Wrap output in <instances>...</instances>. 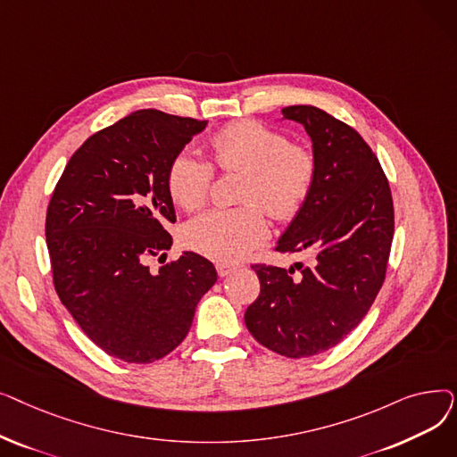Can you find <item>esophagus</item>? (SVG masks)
<instances>
[{
	"label": "esophagus",
	"mask_w": 457,
	"mask_h": 457,
	"mask_svg": "<svg viewBox=\"0 0 457 457\" xmlns=\"http://www.w3.org/2000/svg\"><path fill=\"white\" fill-rule=\"evenodd\" d=\"M237 269H238V267H237V265H231V262H219V265H216V272H219L220 278H226V276L233 274Z\"/></svg>",
	"instance_id": "34e87169"
}]
</instances>
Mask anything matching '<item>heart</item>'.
Returning <instances> with one entry per match:
<instances>
[{"label":"heart","instance_id":"1","mask_svg":"<svg viewBox=\"0 0 457 457\" xmlns=\"http://www.w3.org/2000/svg\"><path fill=\"white\" fill-rule=\"evenodd\" d=\"M214 164L226 172L243 170L241 202L229 209H211L185 229L187 245L214 261H237L265 241L267 211L289 220L305 205L317 178V157L283 131L255 120L228 124L211 138ZM214 168L205 159L181 152L168 166L166 185L185 211L205 205Z\"/></svg>","mask_w":457,"mask_h":457}]
</instances>
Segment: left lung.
Wrapping results in <instances>:
<instances>
[{
	"instance_id": "8db88e82",
	"label": "left lung",
	"mask_w": 457,
	"mask_h": 457,
	"mask_svg": "<svg viewBox=\"0 0 457 457\" xmlns=\"http://www.w3.org/2000/svg\"><path fill=\"white\" fill-rule=\"evenodd\" d=\"M313 142V190L278 241V252L311 257V265H252L261 293L246 309L253 339L285 357H311L337 346L374 303L395 233L389 181L353 128L313 105L281 109Z\"/></svg>"
}]
</instances>
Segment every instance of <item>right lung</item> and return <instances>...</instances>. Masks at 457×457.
Segmentation results:
<instances>
[{
    "mask_svg": "<svg viewBox=\"0 0 457 457\" xmlns=\"http://www.w3.org/2000/svg\"><path fill=\"white\" fill-rule=\"evenodd\" d=\"M205 126L157 109L128 114L70 157L47 205L55 291L87 337L126 363H154L179 346L216 281L195 252L155 273L147 267L172 246L168 166Z\"/></svg>",
    "mask_w": 457,
    "mask_h": 457,
    "instance_id": "add662e5",
    "label": "right lung"
}]
</instances>
